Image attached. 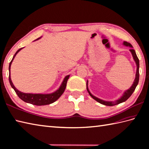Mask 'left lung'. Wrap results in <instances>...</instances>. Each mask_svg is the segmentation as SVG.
Segmentation results:
<instances>
[{"instance_id":"8db88e82","label":"left lung","mask_w":149,"mask_h":149,"mask_svg":"<svg viewBox=\"0 0 149 149\" xmlns=\"http://www.w3.org/2000/svg\"><path fill=\"white\" fill-rule=\"evenodd\" d=\"M123 44L125 46L131 47L132 49L130 50V51L131 52L133 59H134V61H135V62L136 65V74H135V80H134L133 83L132 84V86L130 87L129 89L126 90V91L124 93H123V95L120 98H119V99H118V100H115V101H106V100H104L100 99H99V98H98L95 96L93 95L91 93V92H90V90L88 89V80H87V81H86V89H87V91H88V93L90 94V95L91 96L94 100H95L96 101H97L98 102L100 103L101 104L105 105V106H115V105H117V104H119L120 103L125 102V101L132 95V93H133V92L135 91V90L136 87L138 85V83H139V58H138V57L136 56L135 50L132 49L133 46L132 45L131 43H130L128 42L125 41V42H123Z\"/></svg>"}]
</instances>
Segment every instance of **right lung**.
<instances>
[{"mask_svg": "<svg viewBox=\"0 0 149 149\" xmlns=\"http://www.w3.org/2000/svg\"><path fill=\"white\" fill-rule=\"evenodd\" d=\"M41 38L42 37L37 38V40H38ZM22 49H23V48L19 49L15 53V54H14V56L13 57L12 61H10V63H9V71L10 74L9 76V80L10 86H11L12 88L14 90V91L16 93L17 96L25 102H27L33 105H35V106H45V105H48L54 102L59 99L64 93L65 88H66V87L68 79L70 78V75H67L66 77H65L62 83H61V86H59V88H58L56 91L54 92L51 93H26L19 91V90L16 89V87L13 85L11 78H10V66H11V64L14 59V57L16 56V54Z\"/></svg>", "mask_w": 149, "mask_h": 149, "instance_id": "obj_1", "label": "right lung"}]
</instances>
